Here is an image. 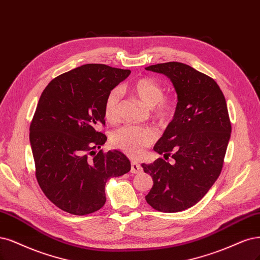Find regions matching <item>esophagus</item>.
Returning <instances> with one entry per match:
<instances>
[{
  "instance_id": "1",
  "label": "esophagus",
  "mask_w": 260,
  "mask_h": 260,
  "mask_svg": "<svg viewBox=\"0 0 260 260\" xmlns=\"http://www.w3.org/2000/svg\"><path fill=\"white\" fill-rule=\"evenodd\" d=\"M142 171H143V170H142V167L140 166V164L136 162V161H132V162H131V173L139 174Z\"/></svg>"
}]
</instances>
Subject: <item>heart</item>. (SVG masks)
Returning <instances> with one entry per match:
<instances>
[{"label": "heart", "mask_w": 260, "mask_h": 260, "mask_svg": "<svg viewBox=\"0 0 260 260\" xmlns=\"http://www.w3.org/2000/svg\"><path fill=\"white\" fill-rule=\"evenodd\" d=\"M128 91L150 110L151 116L159 121H167L173 117L177 107V98L173 93L164 94V87L151 77H140L127 87ZM120 94L114 89L106 96L104 104L105 118L110 122L119 119ZM157 133L153 128L124 126L116 130L112 136L114 146L132 157H139L153 144Z\"/></svg>", "instance_id": "obj_1"}]
</instances>
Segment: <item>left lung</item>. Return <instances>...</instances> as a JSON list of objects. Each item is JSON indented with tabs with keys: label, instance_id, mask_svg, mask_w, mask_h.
<instances>
[{
	"label": "left lung",
	"instance_id": "1",
	"mask_svg": "<svg viewBox=\"0 0 260 260\" xmlns=\"http://www.w3.org/2000/svg\"><path fill=\"white\" fill-rule=\"evenodd\" d=\"M145 69L171 79L178 100L154 147L165 159L142 165L154 181L145 199L159 212L184 211L203 198L221 172L231 133L227 103L215 80L189 66L166 62Z\"/></svg>",
	"mask_w": 260,
	"mask_h": 260
}]
</instances>
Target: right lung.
<instances>
[{"label":"right lung","instance_id":"right-lung-1","mask_svg":"<svg viewBox=\"0 0 260 260\" xmlns=\"http://www.w3.org/2000/svg\"><path fill=\"white\" fill-rule=\"evenodd\" d=\"M130 70L89 63L53 78L44 89L30 124L35 176L60 210L87 215L105 204V184L130 171L119 150L95 154L106 141V96Z\"/></svg>","mask_w":260,"mask_h":260}]
</instances>
